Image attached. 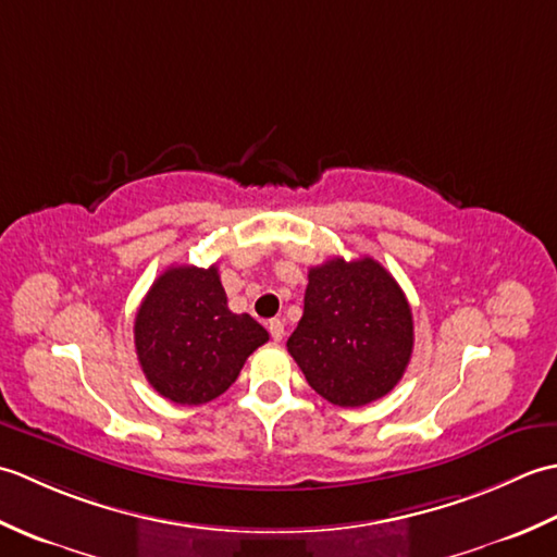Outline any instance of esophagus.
Wrapping results in <instances>:
<instances>
[{
	"mask_svg": "<svg viewBox=\"0 0 557 557\" xmlns=\"http://www.w3.org/2000/svg\"><path fill=\"white\" fill-rule=\"evenodd\" d=\"M268 330H270L272 342H280L282 337H285V323H282L280 318H272V321H268Z\"/></svg>",
	"mask_w": 557,
	"mask_h": 557,
	"instance_id": "obj_1",
	"label": "esophagus"
}]
</instances>
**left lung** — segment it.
<instances>
[{"instance_id": "1", "label": "left lung", "mask_w": 557, "mask_h": 557, "mask_svg": "<svg viewBox=\"0 0 557 557\" xmlns=\"http://www.w3.org/2000/svg\"><path fill=\"white\" fill-rule=\"evenodd\" d=\"M287 349L327 401L371 405L407 371L413 349L409 301L377 260L330 258L309 270L304 315Z\"/></svg>"}]
</instances>
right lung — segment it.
<instances>
[{
	"label": "right lung",
	"instance_id": "right-lung-1",
	"mask_svg": "<svg viewBox=\"0 0 557 557\" xmlns=\"http://www.w3.org/2000/svg\"><path fill=\"white\" fill-rule=\"evenodd\" d=\"M134 342L148 383L174 405H206L268 342L248 313H232L218 265H172L140 301Z\"/></svg>",
	"mask_w": 557,
	"mask_h": 557
}]
</instances>
